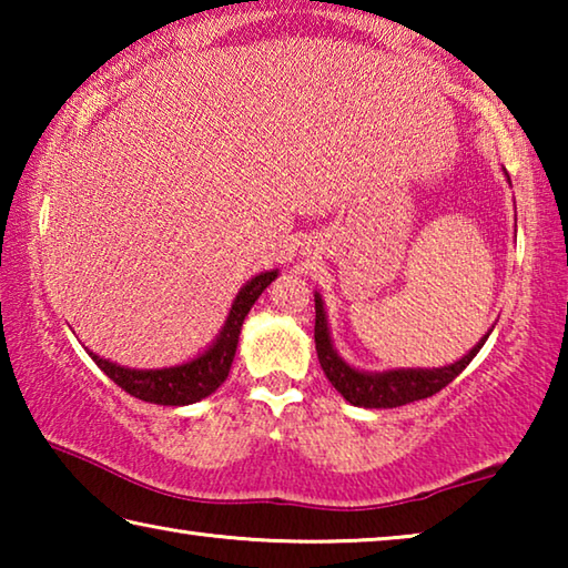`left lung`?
Instances as JSON below:
<instances>
[{
	"instance_id": "obj_1",
	"label": "left lung",
	"mask_w": 568,
	"mask_h": 568,
	"mask_svg": "<svg viewBox=\"0 0 568 568\" xmlns=\"http://www.w3.org/2000/svg\"><path fill=\"white\" fill-rule=\"evenodd\" d=\"M508 185H511V178H508ZM491 331H488L484 338H480L474 348L464 355V358H458L450 365H440V368L361 371V368H353L351 363H345L341 358V353L335 351L323 297L318 291H315V351H318L321 368L325 373V378L333 383V388L338 390L345 400L358 408H396V406H406V403H413V400L434 396V393L446 388L448 383L476 358V353L484 348V343L488 335H491Z\"/></svg>"
}]
</instances>
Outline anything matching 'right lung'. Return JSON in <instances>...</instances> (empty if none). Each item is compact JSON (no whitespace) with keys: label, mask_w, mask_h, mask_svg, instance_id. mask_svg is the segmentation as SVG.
Segmentation results:
<instances>
[{"label":"right lung","mask_w":568,"mask_h":568,"mask_svg":"<svg viewBox=\"0 0 568 568\" xmlns=\"http://www.w3.org/2000/svg\"><path fill=\"white\" fill-rule=\"evenodd\" d=\"M275 277L277 267L250 277L237 291L215 341L203 353H197L195 358L185 363L170 365V368H128V365H118L88 351L90 358L100 365L104 376L112 378L122 390H128L130 396L140 400L158 403V406H190V403L203 400L225 383L230 365H233L235 358L245 315Z\"/></svg>","instance_id":"add662e5"}]
</instances>
